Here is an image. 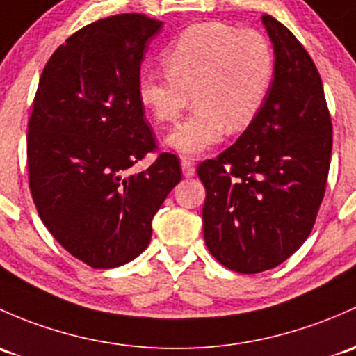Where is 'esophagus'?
<instances>
[{
    "label": "esophagus",
    "instance_id": "obj_1",
    "mask_svg": "<svg viewBox=\"0 0 356 356\" xmlns=\"http://www.w3.org/2000/svg\"><path fill=\"white\" fill-rule=\"evenodd\" d=\"M181 168H182V174H184V177H193V175L196 174V167H194V163L191 162L189 159L181 160Z\"/></svg>",
    "mask_w": 356,
    "mask_h": 356
}]
</instances>
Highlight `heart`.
<instances>
[{
	"mask_svg": "<svg viewBox=\"0 0 356 356\" xmlns=\"http://www.w3.org/2000/svg\"><path fill=\"white\" fill-rule=\"evenodd\" d=\"M167 74L145 71L138 78V99L160 124L181 118L193 95V114L167 145L197 155L227 133H242L266 104L276 73L271 40L254 29L225 22H203L184 29L162 54Z\"/></svg>",
	"mask_w": 356,
	"mask_h": 356,
	"instance_id": "b5f03b06",
	"label": "heart"
}]
</instances>
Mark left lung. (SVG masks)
I'll return each mask as SVG.
<instances>
[{"instance_id": "left-lung-1", "label": "left lung", "mask_w": 356, "mask_h": 356, "mask_svg": "<svg viewBox=\"0 0 356 356\" xmlns=\"http://www.w3.org/2000/svg\"><path fill=\"white\" fill-rule=\"evenodd\" d=\"M276 73L263 111L237 141L197 165L207 189L208 250L232 271L256 275L305 242L326 193L332 122L323 80L297 37L271 15Z\"/></svg>"}]
</instances>
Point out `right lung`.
Segmentation results:
<instances>
[{
  "mask_svg": "<svg viewBox=\"0 0 356 356\" xmlns=\"http://www.w3.org/2000/svg\"><path fill=\"white\" fill-rule=\"evenodd\" d=\"M162 22L141 13L100 18L52 52L33 97L29 186L37 213L71 256L95 269L140 256L152 222L181 181L177 155L159 149L138 99L147 40Z\"/></svg>",
  "mask_w": 356,
  "mask_h": 356,
  "instance_id": "1",
  "label": "right lung"
}]
</instances>
